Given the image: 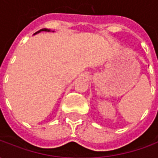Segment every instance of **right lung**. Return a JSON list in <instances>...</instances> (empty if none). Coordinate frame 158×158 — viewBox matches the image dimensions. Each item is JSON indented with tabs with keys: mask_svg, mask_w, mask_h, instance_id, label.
I'll use <instances>...</instances> for the list:
<instances>
[{
	"mask_svg": "<svg viewBox=\"0 0 158 158\" xmlns=\"http://www.w3.org/2000/svg\"><path fill=\"white\" fill-rule=\"evenodd\" d=\"M41 31H46V32H49V31H51V30L48 29H40V30H39V31H37L36 33H35V35H36V34H38V33H40V32H41Z\"/></svg>",
	"mask_w": 158,
	"mask_h": 158,
	"instance_id": "right-lung-1",
	"label": "right lung"
}]
</instances>
